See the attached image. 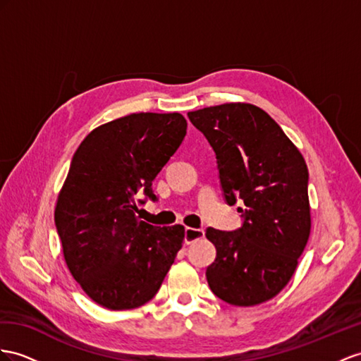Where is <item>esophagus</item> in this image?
Returning <instances> with one entry per match:
<instances>
[{
  "instance_id": "obj_1",
  "label": "esophagus",
  "mask_w": 361,
  "mask_h": 361,
  "mask_svg": "<svg viewBox=\"0 0 361 361\" xmlns=\"http://www.w3.org/2000/svg\"><path fill=\"white\" fill-rule=\"evenodd\" d=\"M201 238H204V230L186 227V232H184V243L192 244V243L198 241V239H201Z\"/></svg>"
}]
</instances>
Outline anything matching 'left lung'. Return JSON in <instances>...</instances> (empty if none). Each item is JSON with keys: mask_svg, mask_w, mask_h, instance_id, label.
<instances>
[{"mask_svg": "<svg viewBox=\"0 0 361 361\" xmlns=\"http://www.w3.org/2000/svg\"><path fill=\"white\" fill-rule=\"evenodd\" d=\"M216 154L226 201L243 200L235 232L209 227L210 290L236 307L273 299L290 282L311 233L308 168L282 128L259 106L223 104L188 113Z\"/></svg>", "mask_w": 361, "mask_h": 361, "instance_id": "8db88e82", "label": "left lung"}]
</instances>
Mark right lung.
<instances>
[{
	"instance_id": "add662e5",
	"label": "right lung",
	"mask_w": 361,
	"mask_h": 361,
	"mask_svg": "<svg viewBox=\"0 0 361 361\" xmlns=\"http://www.w3.org/2000/svg\"><path fill=\"white\" fill-rule=\"evenodd\" d=\"M188 122L180 113H134L97 126L73 155L54 224L70 273L91 300L134 310L160 290L184 227L140 221V197L178 149Z\"/></svg>"
}]
</instances>
